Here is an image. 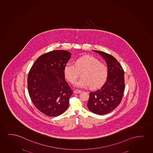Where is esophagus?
Here are the masks:
<instances>
[{
  "mask_svg": "<svg viewBox=\"0 0 153 153\" xmlns=\"http://www.w3.org/2000/svg\"><path fill=\"white\" fill-rule=\"evenodd\" d=\"M81 92H82L81 90H76H76L74 91V94H80V93H81Z\"/></svg>",
  "mask_w": 153,
  "mask_h": 153,
  "instance_id": "1",
  "label": "esophagus"
}]
</instances>
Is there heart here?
Instances as JSON below:
<instances>
[{
  "instance_id": "heart-1",
  "label": "heart",
  "mask_w": 153,
  "mask_h": 153,
  "mask_svg": "<svg viewBox=\"0 0 153 153\" xmlns=\"http://www.w3.org/2000/svg\"><path fill=\"white\" fill-rule=\"evenodd\" d=\"M82 70V77L74 83V86L77 88H85L90 86L91 88H98L107 79V66L100 63L98 59L89 55L77 59L75 64L67 63L64 71L66 79L69 82H73L78 77L79 71Z\"/></svg>"
}]
</instances>
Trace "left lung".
Returning a JSON list of instances; mask_svg holds the SVG:
<instances>
[{"label":"left lung","mask_w":153,"mask_h":153,"mask_svg":"<svg viewBox=\"0 0 153 153\" xmlns=\"http://www.w3.org/2000/svg\"><path fill=\"white\" fill-rule=\"evenodd\" d=\"M102 57L107 63L108 77L101 88L90 92L87 107L91 112L104 115L115 109L121 102L125 89L124 72L117 59L111 55L92 50Z\"/></svg>","instance_id":"1"}]
</instances>
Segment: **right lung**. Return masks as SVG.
Segmentation results:
<instances>
[{
    "label": "right lung",
    "mask_w": 153,
    "mask_h": 153,
    "mask_svg": "<svg viewBox=\"0 0 153 153\" xmlns=\"http://www.w3.org/2000/svg\"><path fill=\"white\" fill-rule=\"evenodd\" d=\"M64 50L53 51L41 55L32 65L27 77V88L37 109L49 117L64 112L73 94L65 79L64 67L71 57Z\"/></svg>",
    "instance_id": "add662e5"
}]
</instances>
